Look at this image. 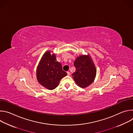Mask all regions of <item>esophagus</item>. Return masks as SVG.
<instances>
[{
  "label": "esophagus",
  "instance_id": "obj_1",
  "mask_svg": "<svg viewBox=\"0 0 133 133\" xmlns=\"http://www.w3.org/2000/svg\"><path fill=\"white\" fill-rule=\"evenodd\" d=\"M67 75L68 76H70V72L69 71H67Z\"/></svg>",
  "mask_w": 133,
  "mask_h": 133
}]
</instances>
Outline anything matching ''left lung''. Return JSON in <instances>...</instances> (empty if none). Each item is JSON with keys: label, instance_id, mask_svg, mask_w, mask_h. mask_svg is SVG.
<instances>
[{"label": "left lung", "instance_id": "1", "mask_svg": "<svg viewBox=\"0 0 133 133\" xmlns=\"http://www.w3.org/2000/svg\"><path fill=\"white\" fill-rule=\"evenodd\" d=\"M74 65L76 71L72 76L75 83L82 88L90 85L94 82L96 75V69L90 56L88 55L77 57Z\"/></svg>", "mask_w": 133, "mask_h": 133}]
</instances>
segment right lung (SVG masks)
Segmentation results:
<instances>
[{
	"instance_id": "right-lung-1",
	"label": "right lung",
	"mask_w": 133,
	"mask_h": 133,
	"mask_svg": "<svg viewBox=\"0 0 133 133\" xmlns=\"http://www.w3.org/2000/svg\"><path fill=\"white\" fill-rule=\"evenodd\" d=\"M67 75L61 64L57 61L55 54L47 51L43 56L37 67L36 76L41 85L49 90L58 86L61 79Z\"/></svg>"
}]
</instances>
